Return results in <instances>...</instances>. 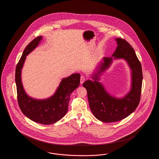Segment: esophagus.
<instances>
[{
  "mask_svg": "<svg viewBox=\"0 0 159 159\" xmlns=\"http://www.w3.org/2000/svg\"><path fill=\"white\" fill-rule=\"evenodd\" d=\"M85 80V77L83 76H82L80 77V83L81 84H83V82H84Z\"/></svg>",
  "mask_w": 159,
  "mask_h": 159,
  "instance_id": "obj_1",
  "label": "esophagus"
}]
</instances>
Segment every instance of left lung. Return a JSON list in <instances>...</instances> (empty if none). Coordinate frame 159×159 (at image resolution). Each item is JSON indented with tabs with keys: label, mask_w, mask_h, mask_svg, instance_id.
<instances>
[{
	"label": "left lung",
	"mask_w": 159,
	"mask_h": 159,
	"mask_svg": "<svg viewBox=\"0 0 159 159\" xmlns=\"http://www.w3.org/2000/svg\"><path fill=\"white\" fill-rule=\"evenodd\" d=\"M117 48L111 57H104L91 75L93 80H88L83 84L88 93L91 111L100 121L111 123L121 120L132 113L139 104L141 97L143 71L136 53L128 42L121 38L115 39ZM123 59L131 70V88L121 98L110 94L99 82L102 73L114 60Z\"/></svg>",
	"instance_id": "1"
}]
</instances>
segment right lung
I'll return each mask as SVG.
<instances>
[{
	"label": "right lung",
	"instance_id": "right-lung-1",
	"mask_svg": "<svg viewBox=\"0 0 159 159\" xmlns=\"http://www.w3.org/2000/svg\"><path fill=\"white\" fill-rule=\"evenodd\" d=\"M42 36H39L26 46L15 70V83L17 98L23 113L32 121L43 125H51L61 120L68 111L71 93L79 87L80 75L74 73L62 78L52 96L45 99H36L30 97L25 91L21 79L22 69L27 56L35 49Z\"/></svg>",
	"mask_w": 159,
	"mask_h": 159
}]
</instances>
